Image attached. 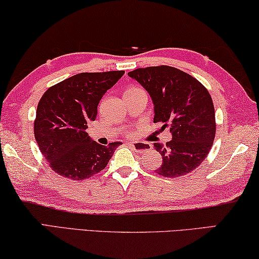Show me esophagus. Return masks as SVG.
<instances>
[{
	"label": "esophagus",
	"mask_w": 259,
	"mask_h": 259,
	"mask_svg": "<svg viewBox=\"0 0 259 259\" xmlns=\"http://www.w3.org/2000/svg\"><path fill=\"white\" fill-rule=\"evenodd\" d=\"M129 145L133 147L134 150H136L138 152H142V151L147 150V146L145 144H142V143H137V144H134V143H129Z\"/></svg>",
	"instance_id": "obj_1"
}]
</instances>
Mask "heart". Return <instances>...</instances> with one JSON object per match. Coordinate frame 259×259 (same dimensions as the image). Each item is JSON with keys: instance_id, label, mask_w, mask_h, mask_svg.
I'll use <instances>...</instances> for the list:
<instances>
[{"instance_id": "1", "label": "heart", "mask_w": 259, "mask_h": 259, "mask_svg": "<svg viewBox=\"0 0 259 259\" xmlns=\"http://www.w3.org/2000/svg\"><path fill=\"white\" fill-rule=\"evenodd\" d=\"M131 90H134V89H128V90H126V91H131ZM126 91H125V92H126Z\"/></svg>"}]
</instances>
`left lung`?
Masks as SVG:
<instances>
[{"mask_svg":"<svg viewBox=\"0 0 259 259\" xmlns=\"http://www.w3.org/2000/svg\"><path fill=\"white\" fill-rule=\"evenodd\" d=\"M150 94L154 123L170 126L171 141L154 143L162 157L155 173L178 178L195 170L210 152L215 136L212 98L204 86L188 73L167 65L139 68L128 72ZM150 149V147H149Z\"/></svg>","mask_w":259,"mask_h":259,"instance_id":"obj_1","label":"left lung"}]
</instances>
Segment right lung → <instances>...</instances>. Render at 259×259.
<instances>
[{
  "instance_id": "1",
  "label": "right lung",
  "mask_w": 259,
  "mask_h": 259,
  "mask_svg": "<svg viewBox=\"0 0 259 259\" xmlns=\"http://www.w3.org/2000/svg\"><path fill=\"white\" fill-rule=\"evenodd\" d=\"M124 71L83 72L49 88L38 104L34 137L52 169L70 180H85L107 166L121 142L108 146L86 133L104 94Z\"/></svg>"
}]
</instances>
